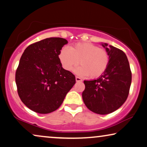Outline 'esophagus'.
I'll use <instances>...</instances> for the list:
<instances>
[{"label":"esophagus","instance_id":"1","mask_svg":"<svg viewBox=\"0 0 147 147\" xmlns=\"http://www.w3.org/2000/svg\"><path fill=\"white\" fill-rule=\"evenodd\" d=\"M76 82H82V80L80 78H79V77H76Z\"/></svg>","mask_w":147,"mask_h":147}]
</instances>
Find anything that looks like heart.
<instances>
[{"label": "heart", "mask_w": 147, "mask_h": 147, "mask_svg": "<svg viewBox=\"0 0 147 147\" xmlns=\"http://www.w3.org/2000/svg\"><path fill=\"white\" fill-rule=\"evenodd\" d=\"M58 57L64 69L71 71L80 63L81 66L76 69V73L92 78L102 76L110 62L108 52L91 42L78 43L70 48L62 47Z\"/></svg>", "instance_id": "1"}]
</instances>
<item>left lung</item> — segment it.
<instances>
[{
  "label": "left lung",
  "mask_w": 147,
  "mask_h": 147,
  "mask_svg": "<svg viewBox=\"0 0 147 147\" xmlns=\"http://www.w3.org/2000/svg\"><path fill=\"white\" fill-rule=\"evenodd\" d=\"M102 46L109 55V65L98 79L84 81L82 98L91 111L105 115L116 111L125 102L131 83V71L122 51L107 43H102Z\"/></svg>",
  "instance_id": "left-lung-1"
}]
</instances>
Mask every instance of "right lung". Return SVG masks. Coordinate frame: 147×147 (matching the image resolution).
<instances>
[{"label": "right lung", "mask_w": 147, "mask_h": 147, "mask_svg": "<svg viewBox=\"0 0 147 147\" xmlns=\"http://www.w3.org/2000/svg\"><path fill=\"white\" fill-rule=\"evenodd\" d=\"M67 43L63 38H47L29 45L22 55L16 83L21 100L33 111H55L76 83L75 76L63 68L58 57Z\"/></svg>", "instance_id": "1"}]
</instances>
